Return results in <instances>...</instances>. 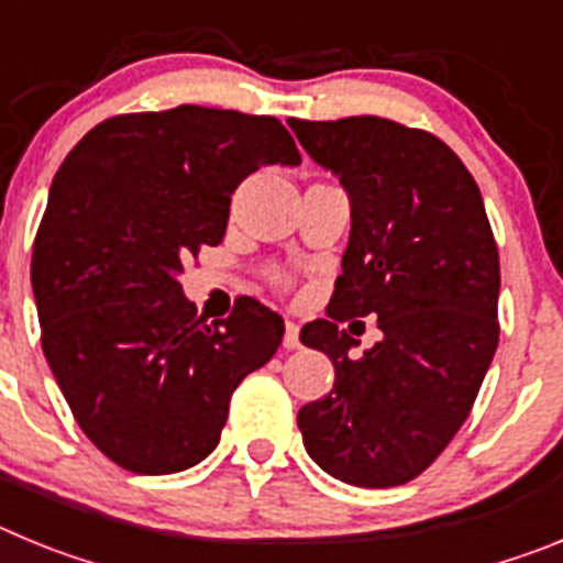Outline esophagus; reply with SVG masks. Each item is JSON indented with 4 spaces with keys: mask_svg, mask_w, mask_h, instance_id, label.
Instances as JSON below:
<instances>
[{
    "mask_svg": "<svg viewBox=\"0 0 563 563\" xmlns=\"http://www.w3.org/2000/svg\"><path fill=\"white\" fill-rule=\"evenodd\" d=\"M301 341H298V324L296 321H287L285 324V350H298Z\"/></svg>",
    "mask_w": 563,
    "mask_h": 563,
    "instance_id": "1",
    "label": "esophagus"
}]
</instances>
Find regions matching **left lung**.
I'll list each match as a JSON object with an SVG mask.
<instances>
[{
  "mask_svg": "<svg viewBox=\"0 0 563 563\" xmlns=\"http://www.w3.org/2000/svg\"><path fill=\"white\" fill-rule=\"evenodd\" d=\"M290 129L350 194L352 231L330 318L301 343L335 366L324 400L298 411L305 449L346 485L395 487L454 440L499 343V251L471 172L440 137L361 114ZM377 314L363 356L335 320Z\"/></svg>",
  "mask_w": 563,
  "mask_h": 563,
  "instance_id": "1",
  "label": "left lung"
}]
</instances>
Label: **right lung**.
Instances as JSON below:
<instances>
[{
  "label": "right lung",
  "mask_w": 563,
  "mask_h": 563,
  "mask_svg": "<svg viewBox=\"0 0 563 563\" xmlns=\"http://www.w3.org/2000/svg\"><path fill=\"white\" fill-rule=\"evenodd\" d=\"M273 163H301L276 118L183 103L98 123L49 186L30 265L44 357L84 434L132 474L206 460L233 389L282 343L253 298L206 324L177 278Z\"/></svg>",
  "instance_id": "obj_1"
}]
</instances>
